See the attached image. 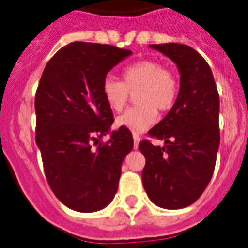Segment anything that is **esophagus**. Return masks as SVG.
Returning <instances> with one entry per match:
<instances>
[{
  "label": "esophagus",
  "instance_id": "obj_1",
  "mask_svg": "<svg viewBox=\"0 0 248 248\" xmlns=\"http://www.w3.org/2000/svg\"><path fill=\"white\" fill-rule=\"evenodd\" d=\"M139 142H140V136L138 134H134V145L135 149L139 148Z\"/></svg>",
  "mask_w": 248,
  "mask_h": 248
}]
</instances>
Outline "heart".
I'll return each instance as SVG.
<instances>
[{
  "label": "heart",
  "mask_w": 248,
  "mask_h": 248,
  "mask_svg": "<svg viewBox=\"0 0 248 248\" xmlns=\"http://www.w3.org/2000/svg\"><path fill=\"white\" fill-rule=\"evenodd\" d=\"M135 94L134 108L117 118V124L134 132H142L155 124L158 112H167L176 102L178 84L172 72L159 62L144 60L122 71V82L104 78L102 94L110 109L121 112L127 104L130 94Z\"/></svg>",
  "instance_id": "obj_1"
}]
</instances>
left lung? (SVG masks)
I'll list each match as a JSON object with an SVG mask.
<instances>
[{"label": "left lung", "mask_w": 248, "mask_h": 248, "mask_svg": "<svg viewBox=\"0 0 248 248\" xmlns=\"http://www.w3.org/2000/svg\"><path fill=\"white\" fill-rule=\"evenodd\" d=\"M149 47L172 60L181 78L176 102L149 131L164 146L148 140L139 145L146 159L142 185L156 206L174 210L194 204L214 173L220 144L219 94L210 66L194 48L178 43Z\"/></svg>", "instance_id": "obj_1"}]
</instances>
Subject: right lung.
<instances>
[{
    "instance_id": "1",
    "label": "right lung",
    "mask_w": 248,
    "mask_h": 248,
    "mask_svg": "<svg viewBox=\"0 0 248 248\" xmlns=\"http://www.w3.org/2000/svg\"><path fill=\"white\" fill-rule=\"evenodd\" d=\"M131 53L108 44L72 42L49 60L40 78L35 142L53 194L72 210H102L117 192L134 139L126 127L110 131L113 113L102 84ZM107 133L110 140L102 144L99 139Z\"/></svg>"
}]
</instances>
